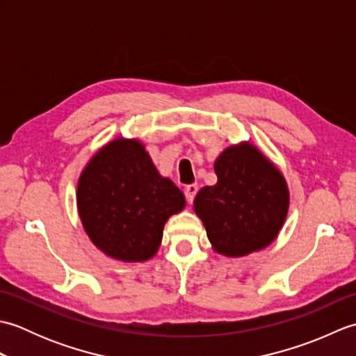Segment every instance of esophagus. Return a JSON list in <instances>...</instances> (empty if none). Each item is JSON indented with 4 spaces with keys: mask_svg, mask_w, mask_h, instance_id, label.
Returning a JSON list of instances; mask_svg holds the SVG:
<instances>
[{
    "mask_svg": "<svg viewBox=\"0 0 356 356\" xmlns=\"http://www.w3.org/2000/svg\"><path fill=\"white\" fill-rule=\"evenodd\" d=\"M197 191H199V186L195 185V184H191V185H188L185 188V197H186L188 203H193V200L195 197V194H197Z\"/></svg>",
    "mask_w": 356,
    "mask_h": 356,
    "instance_id": "obj_1",
    "label": "esophagus"
}]
</instances>
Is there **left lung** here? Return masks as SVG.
Returning <instances> with one entry per match:
<instances>
[{
	"instance_id": "8db88e82",
	"label": "left lung",
	"mask_w": 356,
	"mask_h": 356,
	"mask_svg": "<svg viewBox=\"0 0 356 356\" xmlns=\"http://www.w3.org/2000/svg\"><path fill=\"white\" fill-rule=\"evenodd\" d=\"M217 184L194 199L214 251L243 257L275 240L289 209L283 174L249 142L226 148L214 163Z\"/></svg>"
}]
</instances>
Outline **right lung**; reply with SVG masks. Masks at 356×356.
Here are the masks:
<instances>
[{
    "label": "right lung",
    "mask_w": 356,
    "mask_h": 356,
    "mask_svg": "<svg viewBox=\"0 0 356 356\" xmlns=\"http://www.w3.org/2000/svg\"><path fill=\"white\" fill-rule=\"evenodd\" d=\"M82 226L96 248L120 261H147L161 246L166 220L185 208V195L157 172L138 139L104 145L78 182Z\"/></svg>",
    "instance_id": "add662e5"
}]
</instances>
